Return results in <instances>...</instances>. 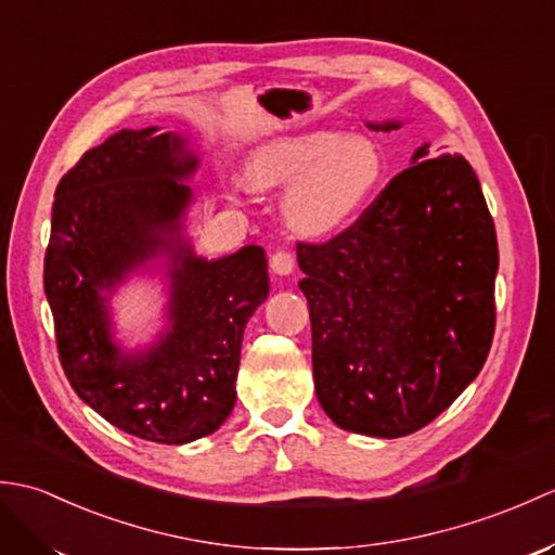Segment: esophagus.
<instances>
[{"mask_svg": "<svg viewBox=\"0 0 555 555\" xmlns=\"http://www.w3.org/2000/svg\"><path fill=\"white\" fill-rule=\"evenodd\" d=\"M269 267L274 274L279 276H288L296 269V257H293L288 250H274L269 255Z\"/></svg>", "mask_w": 555, "mask_h": 555, "instance_id": "1", "label": "esophagus"}]
</instances>
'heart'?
Returning a JSON list of instances; mask_svg holds the SVG:
<instances>
[{"mask_svg": "<svg viewBox=\"0 0 555 555\" xmlns=\"http://www.w3.org/2000/svg\"><path fill=\"white\" fill-rule=\"evenodd\" d=\"M384 173V155L372 140L338 131L279 138L247 164V183L255 191L292 185L284 217L305 238H324L348 227L382 185Z\"/></svg>", "mask_w": 555, "mask_h": 555, "instance_id": "1", "label": "heart"}]
</instances>
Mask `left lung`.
<instances>
[{"instance_id": "1", "label": "left lung", "mask_w": 555, "mask_h": 555, "mask_svg": "<svg viewBox=\"0 0 555 555\" xmlns=\"http://www.w3.org/2000/svg\"><path fill=\"white\" fill-rule=\"evenodd\" d=\"M427 156L424 143L332 241L298 243L314 391L340 429L398 439L427 427L489 356L496 229L467 159Z\"/></svg>"}]
</instances>
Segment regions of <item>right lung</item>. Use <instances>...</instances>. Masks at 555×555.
Segmentation results:
<instances>
[{"label": "right lung", "mask_w": 555, "mask_h": 555, "mask_svg": "<svg viewBox=\"0 0 555 555\" xmlns=\"http://www.w3.org/2000/svg\"><path fill=\"white\" fill-rule=\"evenodd\" d=\"M150 126L88 150L54 193L44 253L56 350L80 400L126 434L188 443L235 405L245 324L269 296L264 250L195 257L181 238L197 169L185 140ZM159 251L172 255V326L143 353L111 340L104 292Z\"/></svg>", "instance_id": "1"}]
</instances>
